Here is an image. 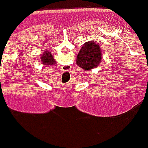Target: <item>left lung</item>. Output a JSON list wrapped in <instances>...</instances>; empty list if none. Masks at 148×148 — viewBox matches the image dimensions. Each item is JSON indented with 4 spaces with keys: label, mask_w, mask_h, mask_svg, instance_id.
I'll return each mask as SVG.
<instances>
[{
    "label": "left lung",
    "mask_w": 148,
    "mask_h": 148,
    "mask_svg": "<svg viewBox=\"0 0 148 148\" xmlns=\"http://www.w3.org/2000/svg\"><path fill=\"white\" fill-rule=\"evenodd\" d=\"M102 51L99 45L93 41L86 42L77 55V64L84 70H92L100 64Z\"/></svg>",
    "instance_id": "left-lung-1"
}]
</instances>
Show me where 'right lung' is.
Wrapping results in <instances>:
<instances>
[{
    "instance_id": "1",
    "label": "right lung",
    "mask_w": 148,
    "mask_h": 148,
    "mask_svg": "<svg viewBox=\"0 0 148 148\" xmlns=\"http://www.w3.org/2000/svg\"><path fill=\"white\" fill-rule=\"evenodd\" d=\"M42 63L44 65H50V64H55V59L52 56V55L49 52H45L43 54L40 58Z\"/></svg>"
}]
</instances>
